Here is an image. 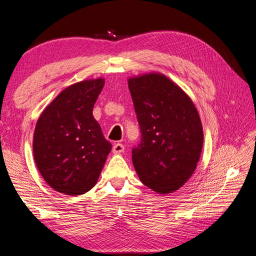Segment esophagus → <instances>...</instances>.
Returning a JSON list of instances; mask_svg holds the SVG:
<instances>
[{
  "label": "esophagus",
  "mask_w": 256,
  "mask_h": 256,
  "mask_svg": "<svg viewBox=\"0 0 256 256\" xmlns=\"http://www.w3.org/2000/svg\"><path fill=\"white\" fill-rule=\"evenodd\" d=\"M124 150H125V147H124V145L120 144V143L114 144V145H113V148H112V150H113L114 154H120V152H124Z\"/></svg>",
  "instance_id": "obj_1"
}]
</instances>
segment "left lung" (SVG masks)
I'll list each match as a JSON object with an SVG mask.
<instances>
[{"label":"left lung","instance_id":"left-lung-1","mask_svg":"<svg viewBox=\"0 0 256 256\" xmlns=\"http://www.w3.org/2000/svg\"><path fill=\"white\" fill-rule=\"evenodd\" d=\"M142 140L132 150V164L141 182L159 194L187 182L203 148L200 114L191 98L160 72L128 79Z\"/></svg>","mask_w":256,"mask_h":256}]
</instances>
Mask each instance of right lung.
I'll use <instances>...</instances> for the list:
<instances>
[{"mask_svg":"<svg viewBox=\"0 0 256 256\" xmlns=\"http://www.w3.org/2000/svg\"><path fill=\"white\" fill-rule=\"evenodd\" d=\"M104 79H88L62 90L38 118L33 154L38 171L51 188L80 196L96 184L112 145L92 108Z\"/></svg>","mask_w":256,"mask_h":256,"instance_id":"add662e5","label":"right lung"}]
</instances>
